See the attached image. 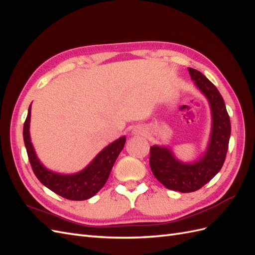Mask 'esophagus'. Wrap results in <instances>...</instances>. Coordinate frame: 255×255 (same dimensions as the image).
<instances>
[{
	"instance_id": "34e87169",
	"label": "esophagus",
	"mask_w": 255,
	"mask_h": 255,
	"mask_svg": "<svg viewBox=\"0 0 255 255\" xmlns=\"http://www.w3.org/2000/svg\"><path fill=\"white\" fill-rule=\"evenodd\" d=\"M144 132H145V129L142 127H136L133 128V134L137 135V136L144 135Z\"/></svg>"
}]
</instances>
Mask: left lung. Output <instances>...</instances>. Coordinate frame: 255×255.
I'll list each match as a JSON object with an SVG mask.
<instances>
[{"instance_id": "1", "label": "left lung", "mask_w": 255, "mask_h": 255, "mask_svg": "<svg viewBox=\"0 0 255 255\" xmlns=\"http://www.w3.org/2000/svg\"><path fill=\"white\" fill-rule=\"evenodd\" d=\"M196 87L207 99L212 114V128L206 150L191 163L177 159L166 145L150 148L151 170L164 186L180 192H192L201 188L217 174L225 163L231 135V122L225 101L215 85L196 69L188 68Z\"/></svg>"}]
</instances>
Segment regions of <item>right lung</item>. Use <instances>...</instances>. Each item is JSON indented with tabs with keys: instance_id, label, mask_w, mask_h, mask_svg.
I'll list each match as a JSON object with an SVG mask.
<instances>
[{
	"instance_id": "right-lung-1",
	"label": "right lung",
	"mask_w": 255,
	"mask_h": 255,
	"mask_svg": "<svg viewBox=\"0 0 255 255\" xmlns=\"http://www.w3.org/2000/svg\"><path fill=\"white\" fill-rule=\"evenodd\" d=\"M30 110L32 107L29 105L27 117L23 127V139L30 166L37 179L55 194L73 201H82L94 197L109 179L115 161L125 146L126 136H122L106 145L83 170L72 174L58 173L45 167L35 152L29 135Z\"/></svg>"
}]
</instances>
